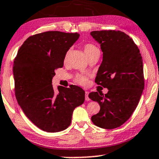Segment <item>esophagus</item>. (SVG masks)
Here are the masks:
<instances>
[{
  "label": "esophagus",
  "instance_id": "1",
  "mask_svg": "<svg viewBox=\"0 0 159 159\" xmlns=\"http://www.w3.org/2000/svg\"><path fill=\"white\" fill-rule=\"evenodd\" d=\"M85 100H89V92H87V91L85 92Z\"/></svg>",
  "mask_w": 159,
  "mask_h": 159
}]
</instances>
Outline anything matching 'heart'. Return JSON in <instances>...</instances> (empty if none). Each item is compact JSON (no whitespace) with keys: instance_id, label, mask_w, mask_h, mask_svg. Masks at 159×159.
<instances>
[{"instance_id":"heart-1","label":"heart","mask_w":159,"mask_h":159,"mask_svg":"<svg viewBox=\"0 0 159 159\" xmlns=\"http://www.w3.org/2000/svg\"><path fill=\"white\" fill-rule=\"evenodd\" d=\"M84 53H86L87 58L90 57V56L94 55L96 53H98L99 51V49H98L97 46H95L93 44L91 43H87L84 46ZM70 51H68L67 53H65V60L67 59L68 55H69ZM74 81L75 82L76 84H80V85H86L88 82V78L86 75H77L74 78Z\"/></svg>"}]
</instances>
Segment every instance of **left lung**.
Masks as SVG:
<instances>
[{
  "label": "left lung",
  "mask_w": 159,
  "mask_h": 159,
  "mask_svg": "<svg viewBox=\"0 0 159 159\" xmlns=\"http://www.w3.org/2000/svg\"><path fill=\"white\" fill-rule=\"evenodd\" d=\"M90 34L103 53L95 83L108 89L105 95L101 92L89 94L100 106L91 119L98 127L113 129L129 119L141 98L144 87L142 58L134 40L124 32L103 30Z\"/></svg>",
  "instance_id": "8db88e82"
}]
</instances>
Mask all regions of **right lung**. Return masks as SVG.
Listing matches in <instances>:
<instances>
[{
  "mask_svg": "<svg viewBox=\"0 0 159 159\" xmlns=\"http://www.w3.org/2000/svg\"><path fill=\"white\" fill-rule=\"evenodd\" d=\"M79 36L56 31L32 35L14 60L18 104L37 127L48 133L69 127L73 110L85 100V92L79 86H58L56 92L51 84L55 70L63 67L65 53Z\"/></svg>",
  "mask_w": 159,
  "mask_h": 159,
  "instance_id": "obj_1",
  "label": "right lung"
}]
</instances>
